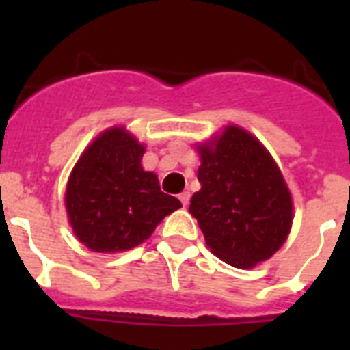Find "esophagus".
I'll return each mask as SVG.
<instances>
[{
    "mask_svg": "<svg viewBox=\"0 0 350 350\" xmlns=\"http://www.w3.org/2000/svg\"><path fill=\"white\" fill-rule=\"evenodd\" d=\"M178 200L182 202V205L187 206L189 205V200H191V194L187 193V191H184V193H180V196H178Z\"/></svg>",
    "mask_w": 350,
    "mask_h": 350,
    "instance_id": "esophagus-1",
    "label": "esophagus"
}]
</instances>
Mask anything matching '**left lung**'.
Returning <instances> with one entry per match:
<instances>
[{"instance_id":"obj_1","label":"left lung","mask_w":350,"mask_h":350,"mask_svg":"<svg viewBox=\"0 0 350 350\" xmlns=\"http://www.w3.org/2000/svg\"><path fill=\"white\" fill-rule=\"evenodd\" d=\"M202 189L189 212L213 254L234 268H254L287 240L293 198L261 142L238 126L198 147Z\"/></svg>"}]
</instances>
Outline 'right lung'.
Segmentation results:
<instances>
[{"label":"right lung","instance_id":"obj_1","mask_svg":"<svg viewBox=\"0 0 350 350\" xmlns=\"http://www.w3.org/2000/svg\"><path fill=\"white\" fill-rule=\"evenodd\" d=\"M145 147L126 128H110L71 170L66 212L73 233L94 252H122L145 242L182 203L142 168Z\"/></svg>","mask_w":350,"mask_h":350}]
</instances>
